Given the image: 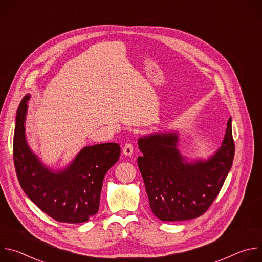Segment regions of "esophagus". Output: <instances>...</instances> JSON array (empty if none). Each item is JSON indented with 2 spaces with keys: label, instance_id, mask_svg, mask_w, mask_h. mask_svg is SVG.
<instances>
[{
  "label": "esophagus",
  "instance_id": "esophagus-1",
  "mask_svg": "<svg viewBox=\"0 0 262 262\" xmlns=\"http://www.w3.org/2000/svg\"><path fill=\"white\" fill-rule=\"evenodd\" d=\"M122 152H123V155L126 156V157L133 156V154H134V147H133V145L129 144V143H126V144L124 145L123 149H122Z\"/></svg>",
  "mask_w": 262,
  "mask_h": 262
}]
</instances>
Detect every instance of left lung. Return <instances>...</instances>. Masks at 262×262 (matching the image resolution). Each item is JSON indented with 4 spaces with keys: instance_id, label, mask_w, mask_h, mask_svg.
<instances>
[{
    "instance_id": "8db88e82",
    "label": "left lung",
    "mask_w": 262,
    "mask_h": 262,
    "mask_svg": "<svg viewBox=\"0 0 262 262\" xmlns=\"http://www.w3.org/2000/svg\"><path fill=\"white\" fill-rule=\"evenodd\" d=\"M138 158L149 205L165 222L198 217L211 205L234 158L231 118L216 150L203 158H188L179 149V132L160 130L138 139Z\"/></svg>"
}]
</instances>
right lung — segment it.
I'll list each match as a JSON object with an SVG mask.
<instances>
[{"mask_svg":"<svg viewBox=\"0 0 262 262\" xmlns=\"http://www.w3.org/2000/svg\"><path fill=\"white\" fill-rule=\"evenodd\" d=\"M31 94H27L16 112L13 158L21 189L43 212L58 222L84 223L99 207L102 181L120 157L118 143H103L82 148L62 168L46 165L30 147L26 136V118Z\"/></svg>","mask_w":262,"mask_h":262,"instance_id":"right-lung-1","label":"right lung"}]
</instances>
